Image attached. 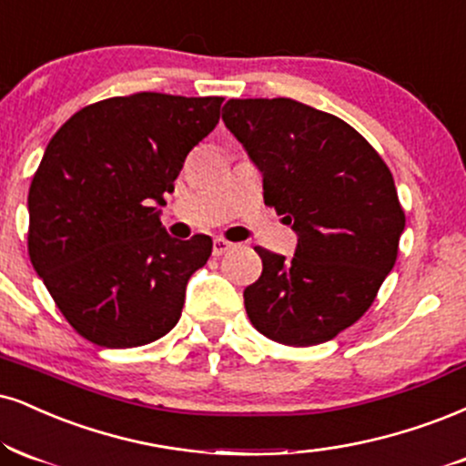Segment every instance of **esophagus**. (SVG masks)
I'll use <instances>...</instances> for the list:
<instances>
[{"mask_svg":"<svg viewBox=\"0 0 466 466\" xmlns=\"http://www.w3.org/2000/svg\"><path fill=\"white\" fill-rule=\"evenodd\" d=\"M234 245L229 243V240H226V238H215V243H212V254L215 256H223V254H228L229 249H232Z\"/></svg>","mask_w":466,"mask_h":466,"instance_id":"obj_1","label":"esophagus"}]
</instances>
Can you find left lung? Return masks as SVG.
<instances>
[{"mask_svg":"<svg viewBox=\"0 0 466 466\" xmlns=\"http://www.w3.org/2000/svg\"><path fill=\"white\" fill-rule=\"evenodd\" d=\"M223 123L297 234L293 258L256 248L262 276L243 293L251 325L293 347L332 340L397 260L406 215L389 167L350 123L289 97L229 99Z\"/></svg>","mask_w":466,"mask_h":466,"instance_id":"obj_1","label":"left lung"}]
</instances>
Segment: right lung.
Masks as SVG:
<instances>
[{
	"mask_svg": "<svg viewBox=\"0 0 466 466\" xmlns=\"http://www.w3.org/2000/svg\"><path fill=\"white\" fill-rule=\"evenodd\" d=\"M223 97L134 93L77 110L54 134L27 195V251L66 321L110 350L147 345L179 321L212 238L160 223L188 151Z\"/></svg>",
	"mask_w": 466,
	"mask_h": 466,
	"instance_id": "1",
	"label": "right lung"
}]
</instances>
